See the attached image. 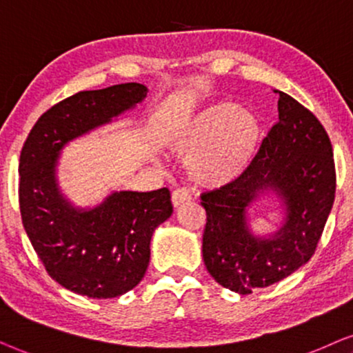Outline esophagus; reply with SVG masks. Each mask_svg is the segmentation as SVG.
Masks as SVG:
<instances>
[{
	"mask_svg": "<svg viewBox=\"0 0 353 353\" xmlns=\"http://www.w3.org/2000/svg\"><path fill=\"white\" fill-rule=\"evenodd\" d=\"M171 200H172L174 208H177V206L184 205L185 201L190 200V194H189V192H187L185 189H176V190L172 192Z\"/></svg>",
	"mask_w": 353,
	"mask_h": 353,
	"instance_id": "obj_1",
	"label": "esophagus"
}]
</instances>
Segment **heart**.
<instances>
[{
  "mask_svg": "<svg viewBox=\"0 0 353 353\" xmlns=\"http://www.w3.org/2000/svg\"><path fill=\"white\" fill-rule=\"evenodd\" d=\"M260 139V119L250 110L218 105L177 129L169 139V148L187 157V169L196 182L216 187L247 171Z\"/></svg>",
  "mask_w": 353,
  "mask_h": 353,
  "instance_id": "heart-1",
  "label": "heart"
}]
</instances>
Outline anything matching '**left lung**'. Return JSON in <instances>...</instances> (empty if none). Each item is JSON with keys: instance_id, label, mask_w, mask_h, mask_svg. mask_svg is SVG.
I'll use <instances>...</instances> for the list:
<instances>
[{"instance_id": "left-lung-1", "label": "left lung", "mask_w": 353, "mask_h": 353, "mask_svg": "<svg viewBox=\"0 0 353 353\" xmlns=\"http://www.w3.org/2000/svg\"><path fill=\"white\" fill-rule=\"evenodd\" d=\"M279 121L236 181L201 195L203 261L218 284L247 295L288 278L313 256L336 195L332 145L312 111L279 92ZM272 191L286 221L270 238L253 236L246 208Z\"/></svg>"}]
</instances>
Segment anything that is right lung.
<instances>
[{
	"instance_id": "obj_1",
	"label": "right lung",
	"mask_w": 353,
	"mask_h": 353,
	"mask_svg": "<svg viewBox=\"0 0 353 353\" xmlns=\"http://www.w3.org/2000/svg\"><path fill=\"white\" fill-rule=\"evenodd\" d=\"M137 82L79 92L40 116L19 163V208L32 247L56 283L90 299H112L143 279L154 229L172 214L166 187L112 192L95 208L61 194L56 166L70 140L112 121L147 97Z\"/></svg>"
}]
</instances>
